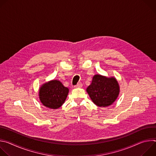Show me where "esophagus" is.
Instances as JSON below:
<instances>
[{
    "instance_id": "esophagus-1",
    "label": "esophagus",
    "mask_w": 156,
    "mask_h": 156,
    "mask_svg": "<svg viewBox=\"0 0 156 156\" xmlns=\"http://www.w3.org/2000/svg\"><path fill=\"white\" fill-rule=\"evenodd\" d=\"M83 86V84L81 83H78L75 86V87H81Z\"/></svg>"
}]
</instances>
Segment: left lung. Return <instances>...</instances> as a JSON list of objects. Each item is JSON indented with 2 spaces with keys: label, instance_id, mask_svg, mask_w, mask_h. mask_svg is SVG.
I'll list each match as a JSON object with an SVG mask.
<instances>
[{
  "label": "left lung",
  "instance_id": "left-lung-1",
  "mask_svg": "<svg viewBox=\"0 0 156 156\" xmlns=\"http://www.w3.org/2000/svg\"><path fill=\"white\" fill-rule=\"evenodd\" d=\"M86 91L94 104L105 107L112 105L117 99L120 87L115 78L96 75L93 76L91 84L87 87Z\"/></svg>",
  "mask_w": 156,
  "mask_h": 156
}]
</instances>
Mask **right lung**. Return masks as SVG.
I'll return each mask as SVG.
<instances>
[{"label":"right lung","mask_w":156,"mask_h":156,"mask_svg":"<svg viewBox=\"0 0 156 156\" xmlns=\"http://www.w3.org/2000/svg\"><path fill=\"white\" fill-rule=\"evenodd\" d=\"M69 90L58 80H54L43 84L39 91L41 103L46 107L57 109L61 107L68 96Z\"/></svg>","instance_id":"1"}]
</instances>
